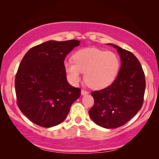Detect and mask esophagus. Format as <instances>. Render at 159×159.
I'll return each mask as SVG.
<instances>
[{
    "instance_id": "obj_1",
    "label": "esophagus",
    "mask_w": 159,
    "mask_h": 159,
    "mask_svg": "<svg viewBox=\"0 0 159 159\" xmlns=\"http://www.w3.org/2000/svg\"><path fill=\"white\" fill-rule=\"evenodd\" d=\"M88 94H89V92H88V91L85 90H81V95H88Z\"/></svg>"
}]
</instances>
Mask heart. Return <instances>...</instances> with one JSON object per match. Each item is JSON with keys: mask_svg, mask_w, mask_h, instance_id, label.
<instances>
[{"mask_svg": "<svg viewBox=\"0 0 159 159\" xmlns=\"http://www.w3.org/2000/svg\"><path fill=\"white\" fill-rule=\"evenodd\" d=\"M73 60L64 62L69 80L77 84L82 73H85V82L93 89H102L112 83L120 67L119 59L114 52L96 48L77 51L73 55Z\"/></svg>", "mask_w": 159, "mask_h": 159, "instance_id": "heart-1", "label": "heart"}]
</instances>
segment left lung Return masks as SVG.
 Listing matches in <instances>:
<instances>
[{
    "label": "left lung",
    "mask_w": 159,
    "mask_h": 159,
    "mask_svg": "<svg viewBox=\"0 0 159 159\" xmlns=\"http://www.w3.org/2000/svg\"><path fill=\"white\" fill-rule=\"evenodd\" d=\"M117 49L121 60L118 74L111 85L93 91L94 104L89 115L97 125L116 128L125 124L141 109L146 82L143 69L130 51L109 43Z\"/></svg>",
    "instance_id": "1"
}]
</instances>
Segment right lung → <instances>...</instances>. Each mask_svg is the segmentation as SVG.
I'll return each mask as SVG.
<instances>
[{
	"instance_id": "obj_1",
	"label": "right lung",
	"mask_w": 159,
	"mask_h": 159,
	"mask_svg": "<svg viewBox=\"0 0 159 159\" xmlns=\"http://www.w3.org/2000/svg\"><path fill=\"white\" fill-rule=\"evenodd\" d=\"M79 41H49L31 48L21 61L15 80L17 104L31 121L44 128L60 124L80 89L66 80L64 61Z\"/></svg>"
}]
</instances>
